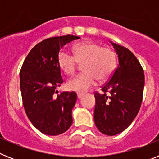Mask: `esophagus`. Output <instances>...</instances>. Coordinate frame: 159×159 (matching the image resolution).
<instances>
[{"label": "esophagus", "mask_w": 159, "mask_h": 159, "mask_svg": "<svg viewBox=\"0 0 159 159\" xmlns=\"http://www.w3.org/2000/svg\"><path fill=\"white\" fill-rule=\"evenodd\" d=\"M84 95V93H80V92H78V93H77V98L80 99H81V98H82Z\"/></svg>", "instance_id": "1"}]
</instances>
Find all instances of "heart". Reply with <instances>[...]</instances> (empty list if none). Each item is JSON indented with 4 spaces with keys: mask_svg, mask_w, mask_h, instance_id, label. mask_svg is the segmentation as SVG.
Segmentation results:
<instances>
[{
    "mask_svg": "<svg viewBox=\"0 0 159 159\" xmlns=\"http://www.w3.org/2000/svg\"><path fill=\"white\" fill-rule=\"evenodd\" d=\"M74 57L65 52H60L57 63L65 75H72L77 67V63L83 64L84 73L67 81V88L70 91L84 92L95 86L98 79L103 81L110 78L116 70L117 57L111 48H102L92 41H83L73 47Z\"/></svg>",
    "mask_w": 159,
    "mask_h": 159,
    "instance_id": "1",
    "label": "heart"
}]
</instances>
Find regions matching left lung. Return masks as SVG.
I'll return each mask as SVG.
<instances>
[{
	"mask_svg": "<svg viewBox=\"0 0 159 159\" xmlns=\"http://www.w3.org/2000/svg\"><path fill=\"white\" fill-rule=\"evenodd\" d=\"M119 60L111 78L95 95L94 120L102 134L113 136L130 125L139 111L144 88V72L134 55L110 40ZM107 92V94H106Z\"/></svg>",
	"mask_w": 159,
	"mask_h": 159,
	"instance_id": "obj_1",
	"label": "left lung"
}]
</instances>
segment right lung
I'll list each match as a JSON object with an SVG mask.
<instances>
[{
    "label": "right lung",
    "instance_id": "add662e5",
    "mask_svg": "<svg viewBox=\"0 0 159 159\" xmlns=\"http://www.w3.org/2000/svg\"><path fill=\"white\" fill-rule=\"evenodd\" d=\"M80 36L48 38L29 52L20 71V86L25 112L32 125L43 134L58 135L72 123L71 111L76 102L75 92H60L63 83L57 63L60 49Z\"/></svg>",
    "mask_w": 159,
    "mask_h": 159
}]
</instances>
